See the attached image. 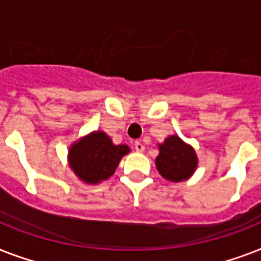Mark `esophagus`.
Returning a JSON list of instances; mask_svg holds the SVG:
<instances>
[{"label":"esophagus","instance_id":"esophagus-1","mask_svg":"<svg viewBox=\"0 0 261 261\" xmlns=\"http://www.w3.org/2000/svg\"><path fill=\"white\" fill-rule=\"evenodd\" d=\"M134 147H135V150L138 151V153H142V151L145 150V146H143V143L139 142V141H137V142L134 143Z\"/></svg>","mask_w":261,"mask_h":261}]
</instances>
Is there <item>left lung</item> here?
Masks as SVG:
<instances>
[{"instance_id": "left-lung-1", "label": "left lung", "mask_w": 261, "mask_h": 261, "mask_svg": "<svg viewBox=\"0 0 261 261\" xmlns=\"http://www.w3.org/2000/svg\"><path fill=\"white\" fill-rule=\"evenodd\" d=\"M198 160L194 149L181 139L172 135L160 145V154L155 159V165L160 174L171 181H182L194 173Z\"/></svg>"}]
</instances>
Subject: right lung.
I'll return each instance as SVG.
<instances>
[{"label": "right lung", "instance_id": "right-lung-1", "mask_svg": "<svg viewBox=\"0 0 261 261\" xmlns=\"http://www.w3.org/2000/svg\"><path fill=\"white\" fill-rule=\"evenodd\" d=\"M128 151L127 145H114L106 133L96 131L71 146L69 161L81 180L94 184L112 176Z\"/></svg>", "mask_w": 261, "mask_h": 261}]
</instances>
